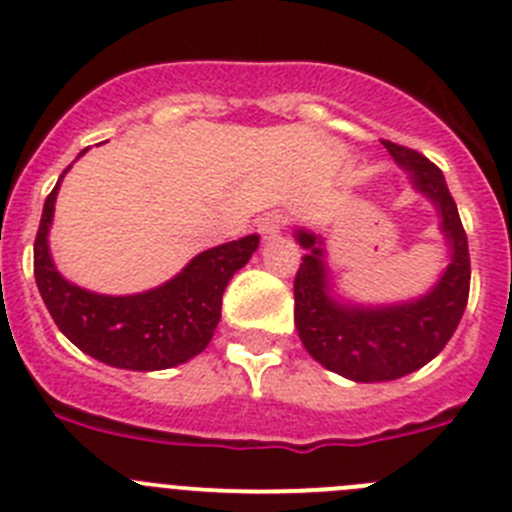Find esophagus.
<instances>
[{"label": "esophagus", "mask_w": 512, "mask_h": 512, "mask_svg": "<svg viewBox=\"0 0 512 512\" xmlns=\"http://www.w3.org/2000/svg\"><path fill=\"white\" fill-rule=\"evenodd\" d=\"M283 227H285V216L278 214V211H270V214H265L260 222H257V229H260V234L265 239H275L280 232H283Z\"/></svg>", "instance_id": "1"}]
</instances>
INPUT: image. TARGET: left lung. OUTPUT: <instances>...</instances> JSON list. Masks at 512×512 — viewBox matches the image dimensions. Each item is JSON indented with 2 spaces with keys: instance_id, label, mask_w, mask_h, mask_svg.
I'll list each match as a JSON object with an SVG mask.
<instances>
[{
  "instance_id": "8db88e82",
  "label": "left lung",
  "mask_w": 512,
  "mask_h": 512,
  "mask_svg": "<svg viewBox=\"0 0 512 512\" xmlns=\"http://www.w3.org/2000/svg\"><path fill=\"white\" fill-rule=\"evenodd\" d=\"M413 188L439 211V229L449 247V265L423 296L382 306L344 301L331 288L324 239L296 229L306 250L293 283L298 336L316 362L354 382H388L428 365L457 331L469 298V247L462 219L444 173L428 158L382 140Z\"/></svg>"
}]
</instances>
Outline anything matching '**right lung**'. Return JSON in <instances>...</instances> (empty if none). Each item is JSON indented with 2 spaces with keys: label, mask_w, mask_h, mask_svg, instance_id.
Here are the masks:
<instances>
[{
  "label": "right lung",
  "mask_w": 512,
  "mask_h": 512,
  "mask_svg": "<svg viewBox=\"0 0 512 512\" xmlns=\"http://www.w3.org/2000/svg\"><path fill=\"white\" fill-rule=\"evenodd\" d=\"M63 176L45 199L35 237V283L55 326L81 352L119 370H168L204 352L222 319L224 290L239 267L250 262L260 237L247 234L204 250L176 278L145 293H94L63 278L50 257L48 232Z\"/></svg>",
  "instance_id": "obj_1"
}]
</instances>
